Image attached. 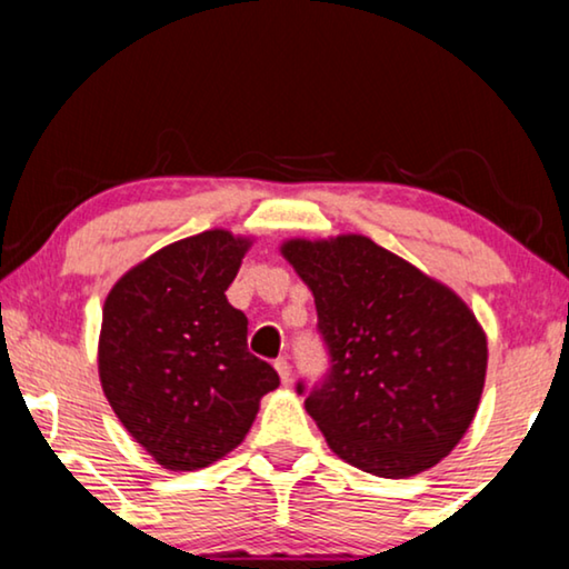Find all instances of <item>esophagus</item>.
Returning a JSON list of instances; mask_svg holds the SVG:
<instances>
[{
	"label": "esophagus",
	"instance_id": "1",
	"mask_svg": "<svg viewBox=\"0 0 569 569\" xmlns=\"http://www.w3.org/2000/svg\"><path fill=\"white\" fill-rule=\"evenodd\" d=\"M274 368H277V372H279V378H282V383L287 386L292 380V368H290V362H287V357H279V360L274 362Z\"/></svg>",
	"mask_w": 569,
	"mask_h": 569
}]
</instances>
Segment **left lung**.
Listing matches in <instances>:
<instances>
[{
  "instance_id": "obj_1",
  "label": "left lung",
  "mask_w": 569,
  "mask_h": 569,
  "mask_svg": "<svg viewBox=\"0 0 569 569\" xmlns=\"http://www.w3.org/2000/svg\"><path fill=\"white\" fill-rule=\"evenodd\" d=\"M282 256L313 292L329 349L331 368L306 399L329 448L386 479L432 469L469 430L485 388L477 316L365 236L287 240Z\"/></svg>"
}]
</instances>
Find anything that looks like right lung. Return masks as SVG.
Instances as JSON below:
<instances>
[{
    "instance_id": "1",
    "label": "right lung",
    "mask_w": 569,
    "mask_h": 569,
    "mask_svg": "<svg viewBox=\"0 0 569 569\" xmlns=\"http://www.w3.org/2000/svg\"><path fill=\"white\" fill-rule=\"evenodd\" d=\"M251 246L207 230L129 269L103 306L100 386L127 432L170 471L238 448L277 370L248 352V318L224 290Z\"/></svg>"
}]
</instances>
